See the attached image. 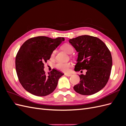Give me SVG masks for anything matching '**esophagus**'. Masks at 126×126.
<instances>
[{"label":"esophagus","mask_w":126,"mask_h":126,"mask_svg":"<svg viewBox=\"0 0 126 126\" xmlns=\"http://www.w3.org/2000/svg\"><path fill=\"white\" fill-rule=\"evenodd\" d=\"M64 75L66 76H67V77H70V76H71V74H67V73H66V74H64Z\"/></svg>","instance_id":"esophagus-1"}]
</instances>
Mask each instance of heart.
<instances>
[{"instance_id": "1", "label": "heart", "mask_w": 126, "mask_h": 126, "mask_svg": "<svg viewBox=\"0 0 126 126\" xmlns=\"http://www.w3.org/2000/svg\"><path fill=\"white\" fill-rule=\"evenodd\" d=\"M62 48L63 50L64 51L66 52L68 54H71L74 51V47H72V46L69 44H64L62 46ZM56 50H54L51 54V58H54L55 55ZM70 66V63H61V62H58L57 63L55 64V67H56V69H58L59 70L63 71H67L69 69V67Z\"/></svg>"}]
</instances>
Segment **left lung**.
Listing matches in <instances>:
<instances>
[{
    "label": "left lung",
    "mask_w": 126,
    "mask_h": 126,
    "mask_svg": "<svg viewBox=\"0 0 126 126\" xmlns=\"http://www.w3.org/2000/svg\"><path fill=\"white\" fill-rule=\"evenodd\" d=\"M78 52L75 70H86L79 75L80 82L74 87L76 92L91 95L105 87L111 74L112 64L111 52L106 44L98 38L88 35L78 36L69 40Z\"/></svg>",
    "instance_id": "8db88e82"
}]
</instances>
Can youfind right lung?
<instances>
[{
	"mask_svg": "<svg viewBox=\"0 0 126 126\" xmlns=\"http://www.w3.org/2000/svg\"><path fill=\"white\" fill-rule=\"evenodd\" d=\"M64 40L63 37L51 39L46 36L32 37L22 45L17 52L15 64L18 78L24 88L37 96L52 93L63 75L53 69L46 75L44 63L50 59L52 52Z\"/></svg>",
	"mask_w": 126,
	"mask_h": 126,
	"instance_id": "1",
	"label": "right lung"
}]
</instances>
